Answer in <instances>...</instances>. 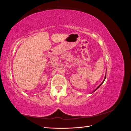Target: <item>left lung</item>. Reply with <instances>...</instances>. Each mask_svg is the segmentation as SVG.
Masks as SVG:
<instances>
[{"mask_svg":"<svg viewBox=\"0 0 131 131\" xmlns=\"http://www.w3.org/2000/svg\"><path fill=\"white\" fill-rule=\"evenodd\" d=\"M105 78H106V75H105V78H104V80H103V82H102L101 83V84H100V85H99V86H98L97 87V89H96V90H95L94 91H94H96V90H97V89H98L99 88H100V86H101V85H102V84H103V82H104V80H105Z\"/></svg>","mask_w":131,"mask_h":131,"instance_id":"1","label":"left lung"}]
</instances>
